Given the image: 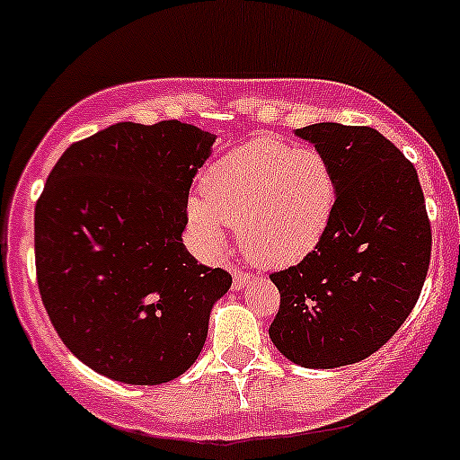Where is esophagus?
<instances>
[{
  "instance_id": "1",
  "label": "esophagus",
  "mask_w": 460,
  "mask_h": 460,
  "mask_svg": "<svg viewBox=\"0 0 460 460\" xmlns=\"http://www.w3.org/2000/svg\"><path fill=\"white\" fill-rule=\"evenodd\" d=\"M231 270H234V288H235V290H242V288H244L251 281V272L240 270L238 266H234Z\"/></svg>"
}]
</instances>
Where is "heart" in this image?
Returning a JSON list of instances; mask_svg holds the SVG:
<instances>
[{
    "label": "heart",
    "instance_id": "b5f03b06",
    "mask_svg": "<svg viewBox=\"0 0 460 460\" xmlns=\"http://www.w3.org/2000/svg\"><path fill=\"white\" fill-rule=\"evenodd\" d=\"M338 183L330 159L257 137L222 155L190 196V222L207 253H218L226 226L240 251L264 269L299 264L334 218Z\"/></svg>",
    "mask_w": 460,
    "mask_h": 460
}]
</instances>
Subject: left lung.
Instances as JSON below:
<instances>
[{"label": "left lung", "mask_w": 460, "mask_h": 460, "mask_svg": "<svg viewBox=\"0 0 460 460\" xmlns=\"http://www.w3.org/2000/svg\"><path fill=\"white\" fill-rule=\"evenodd\" d=\"M330 159L334 218L310 255L272 272L279 312L270 341L305 369H334L376 353L415 307L432 231L415 165L371 126L296 128Z\"/></svg>", "instance_id": "obj_1"}]
</instances>
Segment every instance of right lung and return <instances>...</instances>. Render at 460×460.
Listing matches in <instances>:
<instances>
[{
	"label": "right lung",
	"mask_w": 460,
	"mask_h": 460,
	"mask_svg": "<svg viewBox=\"0 0 460 460\" xmlns=\"http://www.w3.org/2000/svg\"><path fill=\"white\" fill-rule=\"evenodd\" d=\"M216 135L168 119L119 122L75 141L34 209L37 281L80 362L124 385H164L205 345L231 275L185 249L191 181Z\"/></svg>",
	"instance_id": "add662e5"
}]
</instances>
